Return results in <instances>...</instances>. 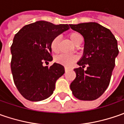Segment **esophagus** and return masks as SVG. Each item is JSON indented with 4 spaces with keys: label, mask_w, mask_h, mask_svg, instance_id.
<instances>
[{
    "label": "esophagus",
    "mask_w": 124,
    "mask_h": 124,
    "mask_svg": "<svg viewBox=\"0 0 124 124\" xmlns=\"http://www.w3.org/2000/svg\"><path fill=\"white\" fill-rule=\"evenodd\" d=\"M68 70H69L68 68H67V67H65V72H68Z\"/></svg>",
    "instance_id": "obj_1"
}]
</instances>
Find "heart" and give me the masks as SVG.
I'll return each instance as SVG.
<instances>
[{
  "label": "heart",
  "mask_w": 124,
  "mask_h": 124,
  "mask_svg": "<svg viewBox=\"0 0 124 124\" xmlns=\"http://www.w3.org/2000/svg\"><path fill=\"white\" fill-rule=\"evenodd\" d=\"M69 38L70 40L72 41V43H74L75 45L77 44V43L82 39L81 35L77 32H70L69 34ZM60 38L59 36H55L54 38H53L52 39V41L50 42V50H52V52L56 53L59 51V44ZM55 61L61 65H63L66 67H70L74 63V62L77 61V56L75 55H67V54H60L56 56L55 57Z\"/></svg>",
  "instance_id": "obj_1"
}]
</instances>
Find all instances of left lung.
Wrapping results in <instances>:
<instances>
[{"instance_id": "1", "label": "left lung", "mask_w": 124, "mask_h": 124, "mask_svg": "<svg viewBox=\"0 0 124 124\" xmlns=\"http://www.w3.org/2000/svg\"><path fill=\"white\" fill-rule=\"evenodd\" d=\"M70 26L85 40L83 56L77 63L79 68L74 70L76 78L70 89L79 100L93 101L101 97L110 84L119 54L117 39L110 30L97 23Z\"/></svg>"}]
</instances>
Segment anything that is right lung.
I'll use <instances>...</instances> for the list:
<instances>
[{
	"label": "right lung",
	"instance_id": "add662e5",
	"mask_svg": "<svg viewBox=\"0 0 124 124\" xmlns=\"http://www.w3.org/2000/svg\"><path fill=\"white\" fill-rule=\"evenodd\" d=\"M70 28L68 24L54 25L40 21L26 25L14 36L11 46V70L14 82L22 96L31 101L50 97L56 80L65 73L64 67L52 60L50 42Z\"/></svg>",
	"mask_w": 124,
	"mask_h": 124
}]
</instances>
